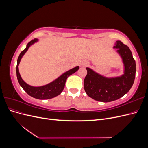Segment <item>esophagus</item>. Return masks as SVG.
I'll return each instance as SVG.
<instances>
[{"mask_svg":"<svg viewBox=\"0 0 148 148\" xmlns=\"http://www.w3.org/2000/svg\"><path fill=\"white\" fill-rule=\"evenodd\" d=\"M89 65V64H88V62H84V63L82 64V65L83 66H88Z\"/></svg>","mask_w":148,"mask_h":148,"instance_id":"obj_1","label":"esophagus"}]
</instances>
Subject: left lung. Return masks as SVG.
Instances as JSON below:
<instances>
[{"label": "left lung", "instance_id": "1", "mask_svg": "<svg viewBox=\"0 0 148 148\" xmlns=\"http://www.w3.org/2000/svg\"><path fill=\"white\" fill-rule=\"evenodd\" d=\"M114 48L122 57L125 66L124 74L119 77L107 78L89 68L84 79V88L88 96L97 101L111 102L127 94L135 78L136 62L129 47L120 41H116Z\"/></svg>", "mask_w": 148, "mask_h": 148}]
</instances>
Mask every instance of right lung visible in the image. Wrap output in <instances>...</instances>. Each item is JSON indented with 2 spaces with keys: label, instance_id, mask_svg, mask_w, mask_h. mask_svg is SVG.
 <instances>
[{
  "label": "right lung",
  "instance_id": "add662e5",
  "mask_svg": "<svg viewBox=\"0 0 148 148\" xmlns=\"http://www.w3.org/2000/svg\"><path fill=\"white\" fill-rule=\"evenodd\" d=\"M37 41V39H34L33 40H31L30 42L28 43L25 50H23L20 53V54L17 60V65L16 70V77L20 86L24 89L25 91L30 96L38 99H51V98H53L58 95H59L62 92L65 87V84L67 78H68L70 75L75 73L76 71L79 69V66H76L75 68L67 71L66 72L64 73L63 75H62L60 77L56 79L55 81H53L48 84H46L45 86L40 87H33L29 86V85L26 84L23 80L22 79L19 73L18 65L20 64V62L22 56H23L25 54V53L27 51L29 46L31 44H33Z\"/></svg>",
  "mask_w": 148,
  "mask_h": 148
}]
</instances>
